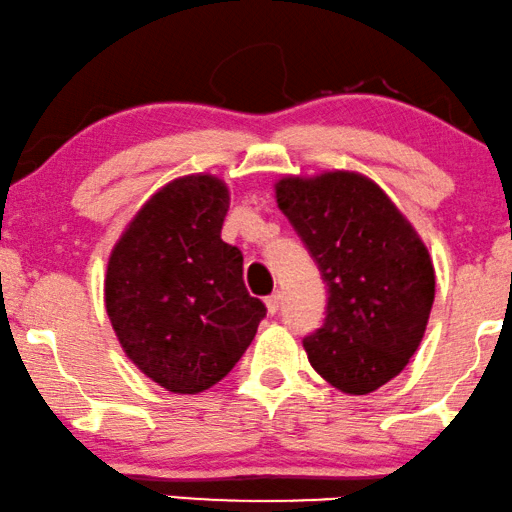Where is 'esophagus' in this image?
Listing matches in <instances>:
<instances>
[{"label":"esophagus","instance_id":"34e87169","mask_svg":"<svg viewBox=\"0 0 512 512\" xmlns=\"http://www.w3.org/2000/svg\"><path fill=\"white\" fill-rule=\"evenodd\" d=\"M264 301H266V308H269L271 315H276L280 311V292L269 294V297H266Z\"/></svg>","mask_w":512,"mask_h":512}]
</instances>
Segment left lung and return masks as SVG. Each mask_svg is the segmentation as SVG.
Wrapping results in <instances>:
<instances>
[{"instance_id": "1", "label": "left lung", "mask_w": 512, "mask_h": 512, "mask_svg": "<svg viewBox=\"0 0 512 512\" xmlns=\"http://www.w3.org/2000/svg\"><path fill=\"white\" fill-rule=\"evenodd\" d=\"M278 208L327 285L325 320L304 336L308 362L348 394L399 376L434 304V266L415 229L369 178H283Z\"/></svg>"}]
</instances>
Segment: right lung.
<instances>
[{
  "instance_id": "right-lung-1",
  "label": "right lung",
  "mask_w": 512,
  "mask_h": 512,
  "mask_svg": "<svg viewBox=\"0 0 512 512\" xmlns=\"http://www.w3.org/2000/svg\"><path fill=\"white\" fill-rule=\"evenodd\" d=\"M225 183L185 176L129 222L106 269V313L127 357L164 390L197 394L234 369L266 318L222 241Z\"/></svg>"
}]
</instances>
